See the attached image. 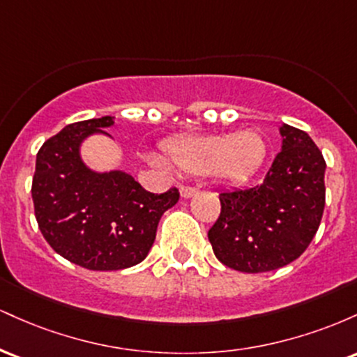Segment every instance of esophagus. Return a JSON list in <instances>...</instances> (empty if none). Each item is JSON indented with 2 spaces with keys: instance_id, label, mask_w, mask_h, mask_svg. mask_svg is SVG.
<instances>
[{
  "instance_id": "obj_1",
  "label": "esophagus",
  "mask_w": 357,
  "mask_h": 357,
  "mask_svg": "<svg viewBox=\"0 0 357 357\" xmlns=\"http://www.w3.org/2000/svg\"><path fill=\"white\" fill-rule=\"evenodd\" d=\"M179 192H181V198H191V196H195L198 190L196 188H191V186H181L179 188Z\"/></svg>"
}]
</instances>
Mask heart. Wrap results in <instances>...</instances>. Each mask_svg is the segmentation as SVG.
I'll list each match as a JSON object with an SVG mask.
<instances>
[{
  "label": "heart",
  "instance_id": "b5f03b06",
  "mask_svg": "<svg viewBox=\"0 0 357 357\" xmlns=\"http://www.w3.org/2000/svg\"><path fill=\"white\" fill-rule=\"evenodd\" d=\"M166 158L176 169L192 176L213 174L238 183L252 176L267 154L264 137L255 130L238 134L184 136L166 142ZM166 166V162L161 161Z\"/></svg>",
  "mask_w": 357,
  "mask_h": 357
}]
</instances>
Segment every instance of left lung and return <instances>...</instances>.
<instances>
[{
	"mask_svg": "<svg viewBox=\"0 0 357 357\" xmlns=\"http://www.w3.org/2000/svg\"><path fill=\"white\" fill-rule=\"evenodd\" d=\"M282 151L257 186L223 191L221 213L208 231L223 265L260 273L289 265L309 247L321 225L326 161L304 130L280 127Z\"/></svg>",
	"mask_w": 357,
	"mask_h": 357,
	"instance_id": "8db88e82",
	"label": "left lung"
}]
</instances>
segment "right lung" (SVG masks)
Segmentation results:
<instances>
[{"mask_svg": "<svg viewBox=\"0 0 357 357\" xmlns=\"http://www.w3.org/2000/svg\"><path fill=\"white\" fill-rule=\"evenodd\" d=\"M114 117L73 122L45 141L36 154L31 198L38 228L48 245L89 270H122L149 253L162 213L179 191H146L124 171L97 173L80 158L92 134H105Z\"/></svg>", "mask_w": 357, "mask_h": 357, "instance_id": "1", "label": "right lung"}]
</instances>
